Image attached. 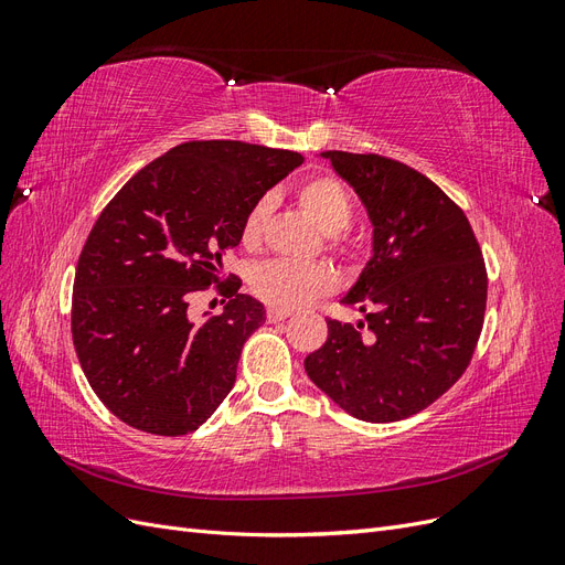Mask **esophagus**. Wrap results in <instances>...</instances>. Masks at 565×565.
<instances>
[{
	"label": "esophagus",
	"instance_id": "34e87169",
	"mask_svg": "<svg viewBox=\"0 0 565 565\" xmlns=\"http://www.w3.org/2000/svg\"><path fill=\"white\" fill-rule=\"evenodd\" d=\"M289 316H292V311H285V309H268L266 313L268 322H280V320H287Z\"/></svg>",
	"mask_w": 565,
	"mask_h": 565
}]
</instances>
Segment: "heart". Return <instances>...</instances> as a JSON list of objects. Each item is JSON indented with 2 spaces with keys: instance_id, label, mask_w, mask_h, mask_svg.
I'll list each match as a JSON object with an SVG mask.
<instances>
[{
  "instance_id": "b5f03b06",
  "label": "heart",
  "mask_w": 565,
  "mask_h": 565,
  "mask_svg": "<svg viewBox=\"0 0 565 565\" xmlns=\"http://www.w3.org/2000/svg\"><path fill=\"white\" fill-rule=\"evenodd\" d=\"M299 207L309 214L316 226L332 235V247L341 256H351L353 247L347 243L339 231L351 224L353 204L349 191L334 177H313L297 188ZM270 216V200H256L241 226V243L245 249L254 252L262 247L264 231ZM337 278L330 266L324 264H301L287 259L264 262L252 270L249 287L252 292L266 301L273 309L292 311L299 306L313 301L320 295H328L334 287Z\"/></svg>"
}]
</instances>
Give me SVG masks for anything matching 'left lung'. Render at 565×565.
Wrapping results in <instances>:
<instances>
[{"label":"left lung","mask_w":565,"mask_h":565,"mask_svg":"<svg viewBox=\"0 0 565 565\" xmlns=\"http://www.w3.org/2000/svg\"><path fill=\"white\" fill-rule=\"evenodd\" d=\"M322 158L361 195L374 237L372 259L341 299L365 322L328 318V341L303 367L355 419L398 422L469 367L488 299L483 254L459 204L417 169L374 152Z\"/></svg>","instance_id":"8db88e82"}]
</instances>
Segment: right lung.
<instances>
[{"label":"right lung","instance_id":"right-lung-1","mask_svg":"<svg viewBox=\"0 0 565 565\" xmlns=\"http://www.w3.org/2000/svg\"><path fill=\"white\" fill-rule=\"evenodd\" d=\"M301 162L280 148L185 141L106 204L79 254L71 324L84 377L117 419L183 436L228 396L266 311L221 266L252 204ZM212 284L230 303L195 323L186 303Z\"/></svg>","mask_w":565,"mask_h":565}]
</instances>
